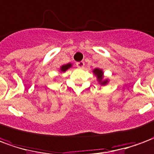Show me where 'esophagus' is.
Listing matches in <instances>:
<instances>
[{
	"label": "esophagus",
	"mask_w": 154,
	"mask_h": 154,
	"mask_svg": "<svg viewBox=\"0 0 154 154\" xmlns=\"http://www.w3.org/2000/svg\"><path fill=\"white\" fill-rule=\"evenodd\" d=\"M77 66L78 67H80V68H82V67L85 66V63H84L83 61H81V62H78L77 63Z\"/></svg>",
	"instance_id": "1"
}]
</instances>
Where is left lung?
<instances>
[{"label": "left lung", "instance_id": "left-lung-1", "mask_svg": "<svg viewBox=\"0 0 154 154\" xmlns=\"http://www.w3.org/2000/svg\"><path fill=\"white\" fill-rule=\"evenodd\" d=\"M93 73L95 74V76H97V81L99 82V83L100 85H106L108 83V80L107 79L104 80V72L101 69H100V68H95L93 70Z\"/></svg>", "mask_w": 154, "mask_h": 154}]
</instances>
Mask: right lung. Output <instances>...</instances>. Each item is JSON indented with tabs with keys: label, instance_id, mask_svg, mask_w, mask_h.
I'll return each instance as SVG.
<instances>
[{
	"label": "right lung",
	"instance_id": "1",
	"mask_svg": "<svg viewBox=\"0 0 154 154\" xmlns=\"http://www.w3.org/2000/svg\"><path fill=\"white\" fill-rule=\"evenodd\" d=\"M71 67H72V63L65 64V65H63V66L60 67V71L61 72H66L68 68H70Z\"/></svg>",
	"mask_w": 154,
	"mask_h": 154
}]
</instances>
